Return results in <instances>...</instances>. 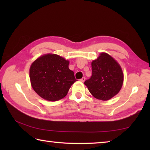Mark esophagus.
Here are the masks:
<instances>
[{"instance_id":"1","label":"esophagus","mask_w":150,"mask_h":150,"mask_svg":"<svg viewBox=\"0 0 150 150\" xmlns=\"http://www.w3.org/2000/svg\"><path fill=\"white\" fill-rule=\"evenodd\" d=\"M80 81H81V82H84V81H85V77H83L82 79H81Z\"/></svg>"}]
</instances>
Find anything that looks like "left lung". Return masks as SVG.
I'll use <instances>...</instances> for the list:
<instances>
[{"mask_svg": "<svg viewBox=\"0 0 150 150\" xmlns=\"http://www.w3.org/2000/svg\"><path fill=\"white\" fill-rule=\"evenodd\" d=\"M91 67L92 75L84 83L93 96L108 100L118 93L124 75L120 66L110 55L102 53L92 62Z\"/></svg>", "mask_w": 150, "mask_h": 150, "instance_id": "left-lung-1", "label": "left lung"}]
</instances>
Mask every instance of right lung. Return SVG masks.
Here are the masks:
<instances>
[{
    "label": "right lung",
    "mask_w": 150,
    "mask_h": 150,
    "mask_svg": "<svg viewBox=\"0 0 150 150\" xmlns=\"http://www.w3.org/2000/svg\"><path fill=\"white\" fill-rule=\"evenodd\" d=\"M32 88L38 95L50 101L60 100L67 95L76 81L69 62L56 54L40 57L30 69Z\"/></svg>",
    "instance_id": "right-lung-1"
}]
</instances>
